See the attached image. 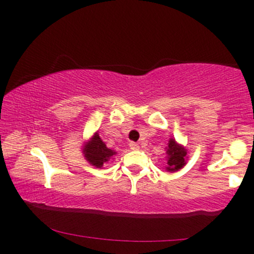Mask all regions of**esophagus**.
Returning a JSON list of instances; mask_svg holds the SVG:
<instances>
[{"mask_svg": "<svg viewBox=\"0 0 254 254\" xmlns=\"http://www.w3.org/2000/svg\"><path fill=\"white\" fill-rule=\"evenodd\" d=\"M129 147H130V149H132V150H138L139 149L138 143H135V142H131V143L129 144Z\"/></svg>", "mask_w": 254, "mask_h": 254, "instance_id": "esophagus-1", "label": "esophagus"}]
</instances>
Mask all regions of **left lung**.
Wrapping results in <instances>:
<instances>
[{
	"label": "left lung",
	"instance_id": "left-lung-1",
	"mask_svg": "<svg viewBox=\"0 0 254 254\" xmlns=\"http://www.w3.org/2000/svg\"><path fill=\"white\" fill-rule=\"evenodd\" d=\"M166 154H167V156H166V161H167L166 171L171 172V173L182 170L188 162V149L183 144L178 143L173 137L168 141L167 147H166Z\"/></svg>",
	"mask_w": 254,
	"mask_h": 254
}]
</instances>
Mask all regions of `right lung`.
Returning <instances> with one entry per match:
<instances>
[{
  "mask_svg": "<svg viewBox=\"0 0 254 254\" xmlns=\"http://www.w3.org/2000/svg\"><path fill=\"white\" fill-rule=\"evenodd\" d=\"M82 154L87 162H89V165L101 168L104 164L109 162L117 153L106 147V143L101 139L97 131L88 141L83 142Z\"/></svg>",
  "mask_w": 254,
  "mask_h": 254,
  "instance_id": "1",
  "label": "right lung"
}]
</instances>
